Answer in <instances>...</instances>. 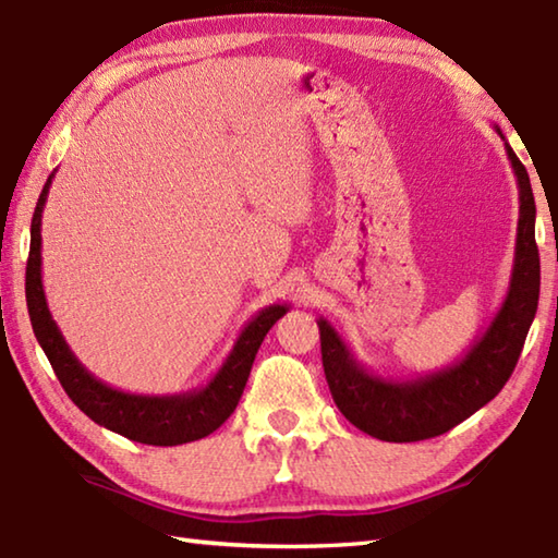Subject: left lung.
<instances>
[{"instance_id":"left-lung-1","label":"left lung","mask_w":558,"mask_h":558,"mask_svg":"<svg viewBox=\"0 0 558 558\" xmlns=\"http://www.w3.org/2000/svg\"><path fill=\"white\" fill-rule=\"evenodd\" d=\"M499 132V128H497ZM502 137V132H499ZM505 140V137H502ZM505 149L519 186L514 266L507 295L487 329L456 364L418 379H384L356 362L352 349L325 317L317 319L323 366L337 409L349 423L386 442L436 438L470 418L502 391L522 354L539 305V248L534 239L532 184L514 149Z\"/></svg>"}]
</instances>
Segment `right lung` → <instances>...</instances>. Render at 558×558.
<instances>
[{
  "label": "right lung",
  "instance_id": "1",
  "mask_svg": "<svg viewBox=\"0 0 558 558\" xmlns=\"http://www.w3.org/2000/svg\"><path fill=\"white\" fill-rule=\"evenodd\" d=\"M51 179L53 174L46 179L32 219V245L29 260H26V307H29L34 335L39 339L44 354L49 356L63 391L98 426L135 442H145V446H182V442L206 438L235 411L263 337L290 307L268 305L256 317H251V323L241 329L239 339L233 342L229 356L223 359L221 369L202 389L167 396L112 389L75 359L59 325L53 323L49 305H46L41 282V214Z\"/></svg>",
  "mask_w": 558,
  "mask_h": 558
}]
</instances>
